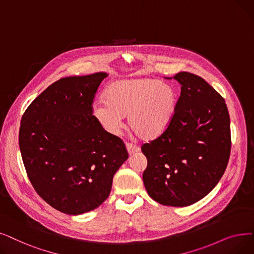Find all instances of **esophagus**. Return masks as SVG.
Returning a JSON list of instances; mask_svg holds the SVG:
<instances>
[{"mask_svg": "<svg viewBox=\"0 0 254 254\" xmlns=\"http://www.w3.org/2000/svg\"><path fill=\"white\" fill-rule=\"evenodd\" d=\"M126 147H127V150L129 156H131V154H134V153H136V152L139 151V147H137V146L134 145V144H131V143H127Z\"/></svg>", "mask_w": 254, "mask_h": 254, "instance_id": "esophagus-1", "label": "esophagus"}]
</instances>
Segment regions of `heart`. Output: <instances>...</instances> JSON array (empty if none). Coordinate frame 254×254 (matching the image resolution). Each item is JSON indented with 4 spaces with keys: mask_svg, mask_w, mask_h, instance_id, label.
I'll list each match as a JSON object with an SVG mask.
<instances>
[{
    "mask_svg": "<svg viewBox=\"0 0 254 254\" xmlns=\"http://www.w3.org/2000/svg\"><path fill=\"white\" fill-rule=\"evenodd\" d=\"M178 94L166 82L148 78L121 80L110 84L104 92V103L92 106V116L107 133L118 135L123 117L142 139H153L167 128L174 116Z\"/></svg>",
    "mask_w": 254,
    "mask_h": 254,
    "instance_id": "1",
    "label": "heart"
}]
</instances>
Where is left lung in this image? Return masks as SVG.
I'll return each mask as SVG.
<instances>
[{
  "label": "left lung",
  "instance_id": "obj_1",
  "mask_svg": "<svg viewBox=\"0 0 254 254\" xmlns=\"http://www.w3.org/2000/svg\"><path fill=\"white\" fill-rule=\"evenodd\" d=\"M173 79L182 87L171 123L141 147L147 159L143 183L157 202L188 206L222 178L230 154V121L224 98L200 76L183 71Z\"/></svg>",
  "mask_w": 254,
  "mask_h": 254
}]
</instances>
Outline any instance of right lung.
<instances>
[{
	"instance_id": "add662e5",
	"label": "right lung",
	"mask_w": 254,
	"mask_h": 254,
	"mask_svg": "<svg viewBox=\"0 0 254 254\" xmlns=\"http://www.w3.org/2000/svg\"><path fill=\"white\" fill-rule=\"evenodd\" d=\"M107 72L67 76L40 93L21 117L19 149L28 178L51 206L81 215L100 206L128 158L125 143L92 116Z\"/></svg>"
}]
</instances>
